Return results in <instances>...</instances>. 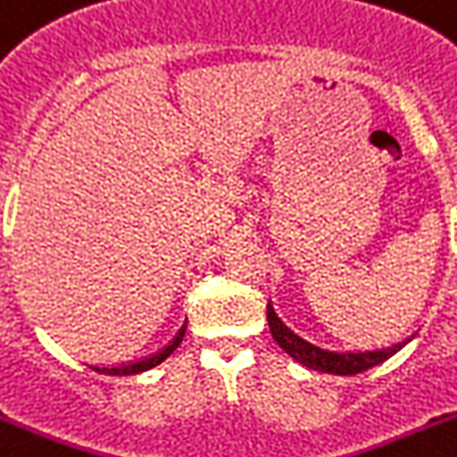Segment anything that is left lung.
<instances>
[{
    "label": "left lung",
    "mask_w": 457,
    "mask_h": 457,
    "mask_svg": "<svg viewBox=\"0 0 457 457\" xmlns=\"http://www.w3.org/2000/svg\"><path fill=\"white\" fill-rule=\"evenodd\" d=\"M267 320H270L271 337L283 351L293 360L302 362L304 367L313 371H323V374H339V377H353L360 371H367L371 367L381 365L383 360H388L400 344H395L390 348H381V351H358V353H337L325 351L320 346H313L300 335H295L293 329L283 323L281 318L276 316L274 306L267 304Z\"/></svg>",
    "instance_id": "left-lung-1"
}]
</instances>
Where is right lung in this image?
Returning <instances> with one entry per match:
<instances>
[{
  "instance_id": "add662e5",
  "label": "right lung",
  "mask_w": 457,
  "mask_h": 457,
  "mask_svg": "<svg viewBox=\"0 0 457 457\" xmlns=\"http://www.w3.org/2000/svg\"><path fill=\"white\" fill-rule=\"evenodd\" d=\"M183 332H186V329H181V332L174 337V341H171L170 346H164L162 351L153 353V355H148V358L137 360V362H122V365H118V367H104V371L106 374H113V377H129V374H139V371L151 370V367L160 365L162 360H167L171 353L176 351V346H179L183 339Z\"/></svg>"
}]
</instances>
